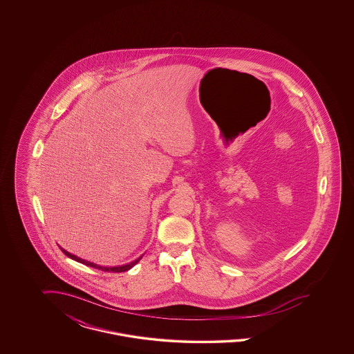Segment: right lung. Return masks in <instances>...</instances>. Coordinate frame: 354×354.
<instances>
[{"instance_id": "right-lung-1", "label": "right lung", "mask_w": 354, "mask_h": 354, "mask_svg": "<svg viewBox=\"0 0 354 354\" xmlns=\"http://www.w3.org/2000/svg\"><path fill=\"white\" fill-rule=\"evenodd\" d=\"M61 250L64 252L67 257H70L71 259H74V261H77V262H80V263H83V265H86V266H89V268H97V270H101V271H107V272H123V271H127L129 268H133V266L139 262L140 259H141V257L138 258L136 261L131 262L129 265H123V266H118V268H102V266H98V265H95V263H92V262L84 261V259H82V258L75 257L74 254H70L68 252H66L62 248H61Z\"/></svg>"}]
</instances>
